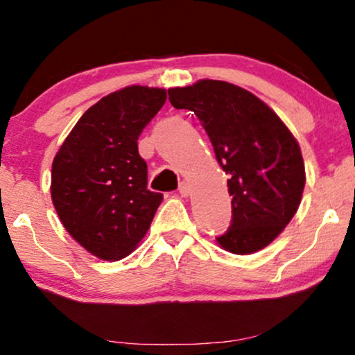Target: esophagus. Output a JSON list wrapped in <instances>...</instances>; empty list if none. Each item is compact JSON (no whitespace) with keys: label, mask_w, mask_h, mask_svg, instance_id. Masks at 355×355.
<instances>
[{"label":"esophagus","mask_w":355,"mask_h":355,"mask_svg":"<svg viewBox=\"0 0 355 355\" xmlns=\"http://www.w3.org/2000/svg\"><path fill=\"white\" fill-rule=\"evenodd\" d=\"M178 191H180L182 196H189L190 191H191V187L189 182H182L180 185H178Z\"/></svg>","instance_id":"34e87169"}]
</instances>
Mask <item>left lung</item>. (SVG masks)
<instances>
[{"label": "left lung", "instance_id": "8db88e82", "mask_svg": "<svg viewBox=\"0 0 355 355\" xmlns=\"http://www.w3.org/2000/svg\"><path fill=\"white\" fill-rule=\"evenodd\" d=\"M168 101L195 112L230 177L232 223L216 241L234 254L270 245L296 215L306 183L291 132L263 101L223 80L168 89Z\"/></svg>", "mask_w": 355, "mask_h": 355}]
</instances>
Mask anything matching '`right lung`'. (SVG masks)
<instances>
[{"mask_svg": "<svg viewBox=\"0 0 355 355\" xmlns=\"http://www.w3.org/2000/svg\"><path fill=\"white\" fill-rule=\"evenodd\" d=\"M165 101V89L144 85L102 97L54 157L51 196L59 220L80 246L105 261L134 250L164 200L147 189L137 140Z\"/></svg>", "mask_w": 355, "mask_h": 355, "instance_id": "add662e5", "label": "right lung"}]
</instances>
